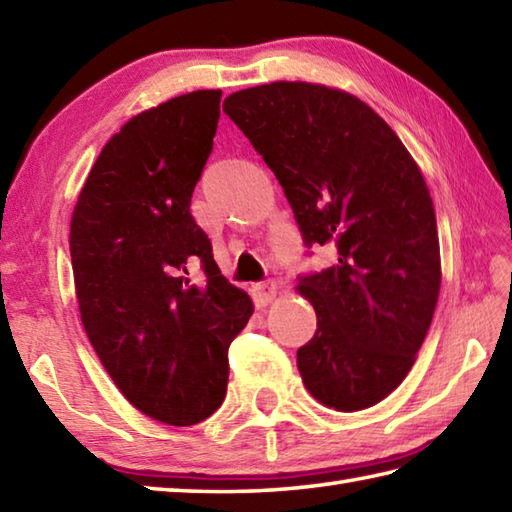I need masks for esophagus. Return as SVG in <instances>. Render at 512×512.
Here are the masks:
<instances>
[{
	"label": "esophagus",
	"mask_w": 512,
	"mask_h": 512,
	"mask_svg": "<svg viewBox=\"0 0 512 512\" xmlns=\"http://www.w3.org/2000/svg\"><path fill=\"white\" fill-rule=\"evenodd\" d=\"M275 295H277V284L275 282H264V284H257L253 288V297H255L257 308L268 306L275 299Z\"/></svg>",
	"instance_id": "obj_1"
}]
</instances>
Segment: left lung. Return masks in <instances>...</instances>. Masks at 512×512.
<instances>
[{
	"label": "left lung",
	"instance_id": "8db88e82",
	"mask_svg": "<svg viewBox=\"0 0 512 512\" xmlns=\"http://www.w3.org/2000/svg\"><path fill=\"white\" fill-rule=\"evenodd\" d=\"M224 113L273 170L308 246L337 262L299 279L317 330L297 368L319 404L382 402L413 368L442 286L435 208L413 155L346 90L273 82L228 95Z\"/></svg>",
	"mask_w": 512,
	"mask_h": 512
}]
</instances>
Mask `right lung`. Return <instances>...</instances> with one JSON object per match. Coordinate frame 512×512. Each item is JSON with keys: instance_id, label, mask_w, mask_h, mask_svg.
Masks as SVG:
<instances>
[{"instance_id": "1", "label": "right lung", "mask_w": 512, "mask_h": 512, "mask_svg": "<svg viewBox=\"0 0 512 512\" xmlns=\"http://www.w3.org/2000/svg\"><path fill=\"white\" fill-rule=\"evenodd\" d=\"M222 90L168 99L108 139L70 219V262L86 335L130 404L170 426L222 406L228 346L253 302L228 284L190 215L213 150ZM205 277L193 283L189 268Z\"/></svg>"}]
</instances>
